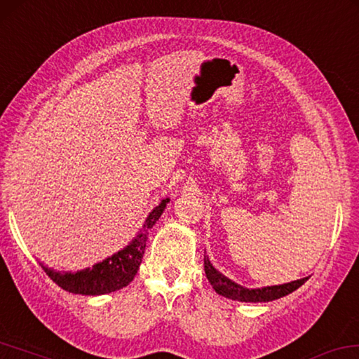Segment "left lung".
<instances>
[{
  "label": "left lung",
  "mask_w": 359,
  "mask_h": 359,
  "mask_svg": "<svg viewBox=\"0 0 359 359\" xmlns=\"http://www.w3.org/2000/svg\"><path fill=\"white\" fill-rule=\"evenodd\" d=\"M203 269H205L208 283L213 285V289L218 292L219 295L226 297V299L237 300V302H271L280 297L289 295L292 292L297 290L300 285L305 284L308 278L292 280V283L283 284V285H271V287H263V289H245L242 285L233 283V280L226 278L219 271H217L212 266L208 257H203Z\"/></svg>",
  "instance_id": "8db88e82"
}]
</instances>
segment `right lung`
Instances as JSON below:
<instances>
[{"label": "right lung", "mask_w": 359, "mask_h": 359, "mask_svg": "<svg viewBox=\"0 0 359 359\" xmlns=\"http://www.w3.org/2000/svg\"><path fill=\"white\" fill-rule=\"evenodd\" d=\"M168 201L170 198H165V201L158 203V207L149 213L144 226H142V229L137 233L130 245H126L123 250L115 253V255L109 257L107 260L76 273L53 271V269L45 266H43V269L59 287L72 292V294L101 295L123 289L125 285H128L133 280L137 269H140L142 255H144L146 250L149 229L161 218Z\"/></svg>", "instance_id": "1"}]
</instances>
